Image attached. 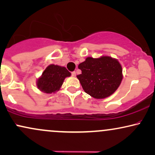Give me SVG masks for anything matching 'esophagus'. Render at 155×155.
Wrapping results in <instances>:
<instances>
[{"mask_svg":"<svg viewBox=\"0 0 155 155\" xmlns=\"http://www.w3.org/2000/svg\"><path fill=\"white\" fill-rule=\"evenodd\" d=\"M76 75V72H75V71H73V72H71V76H73V77H75Z\"/></svg>","mask_w":155,"mask_h":155,"instance_id":"1","label":"esophagus"}]
</instances>
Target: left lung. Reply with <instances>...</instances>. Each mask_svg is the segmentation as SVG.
Returning <instances> with one entry per match:
<instances>
[{"mask_svg":"<svg viewBox=\"0 0 155 155\" xmlns=\"http://www.w3.org/2000/svg\"><path fill=\"white\" fill-rule=\"evenodd\" d=\"M81 74L76 76L86 93L95 99H104L118 89L122 80V68L116 58L103 56L87 57L78 66Z\"/></svg>","mask_w":155,"mask_h":155,"instance_id":"1","label":"left lung"}]
</instances>
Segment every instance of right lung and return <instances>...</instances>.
Here are the masks:
<instances>
[{"label":"right lung","instance_id":"1","mask_svg":"<svg viewBox=\"0 0 155 155\" xmlns=\"http://www.w3.org/2000/svg\"><path fill=\"white\" fill-rule=\"evenodd\" d=\"M70 76L71 73L64 66L51 64L37 80V87L44 93H55L61 87L65 78Z\"/></svg>","mask_w":155,"mask_h":155}]
</instances>
